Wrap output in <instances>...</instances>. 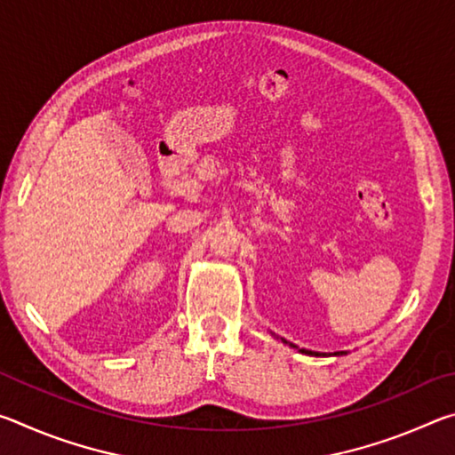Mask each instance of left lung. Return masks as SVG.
I'll return each instance as SVG.
<instances>
[{"instance_id":"8db88e82","label":"left lung","mask_w":455,"mask_h":455,"mask_svg":"<svg viewBox=\"0 0 455 455\" xmlns=\"http://www.w3.org/2000/svg\"><path fill=\"white\" fill-rule=\"evenodd\" d=\"M284 343H287V341H284ZM301 353H307V355H321V353H315V351H307V349H301ZM343 353V351H341ZM335 355H339V351L335 353Z\"/></svg>"}]
</instances>
